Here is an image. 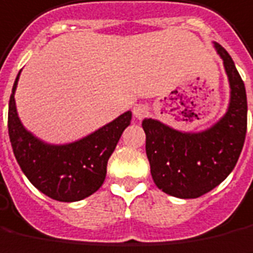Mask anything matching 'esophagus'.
<instances>
[{
    "label": "esophagus",
    "mask_w": 253,
    "mask_h": 253,
    "mask_svg": "<svg viewBox=\"0 0 253 253\" xmlns=\"http://www.w3.org/2000/svg\"><path fill=\"white\" fill-rule=\"evenodd\" d=\"M149 114V107L146 106V104H136L135 107H133V116L139 118V120H142L144 117Z\"/></svg>",
    "instance_id": "1"
}]
</instances>
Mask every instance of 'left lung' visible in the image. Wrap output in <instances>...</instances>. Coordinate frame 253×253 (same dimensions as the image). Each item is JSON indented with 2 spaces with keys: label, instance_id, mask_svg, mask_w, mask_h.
Masks as SVG:
<instances>
[{
  "label": "left lung",
  "instance_id": "obj_1",
  "mask_svg": "<svg viewBox=\"0 0 253 253\" xmlns=\"http://www.w3.org/2000/svg\"><path fill=\"white\" fill-rule=\"evenodd\" d=\"M215 48L231 88L226 116L200 133H183L151 118L142 123L153 180L164 193L177 198H197L220 184L234 169L245 142V85L227 50L219 43Z\"/></svg>",
  "mask_w": 253,
  "mask_h": 253
}]
</instances>
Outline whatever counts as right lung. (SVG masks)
<instances>
[{
    "label": "right lung",
    "instance_id": "add662e5",
    "mask_svg": "<svg viewBox=\"0 0 253 253\" xmlns=\"http://www.w3.org/2000/svg\"><path fill=\"white\" fill-rule=\"evenodd\" d=\"M19 74L8 109V132L19 167L37 189L56 201L73 203L93 194L103 184L107 161L124 129L130 124L132 113H124L113 123L74 143H43L24 129L17 117L13 95Z\"/></svg>",
    "mask_w": 253,
    "mask_h": 253
}]
</instances>
